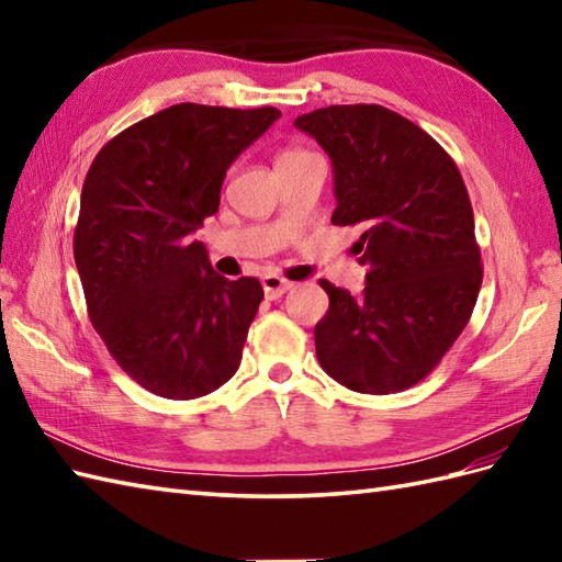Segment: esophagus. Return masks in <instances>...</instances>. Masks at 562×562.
I'll use <instances>...</instances> for the list:
<instances>
[{
    "label": "esophagus",
    "instance_id": "34e87169",
    "mask_svg": "<svg viewBox=\"0 0 562 562\" xmlns=\"http://www.w3.org/2000/svg\"><path fill=\"white\" fill-rule=\"evenodd\" d=\"M262 290H266L268 300H280L284 292L292 290V282L280 278V274H266V278H262Z\"/></svg>",
    "mask_w": 562,
    "mask_h": 562
}]
</instances>
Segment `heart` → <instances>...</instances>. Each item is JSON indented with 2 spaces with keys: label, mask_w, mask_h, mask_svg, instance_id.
Here are the masks:
<instances>
[{
  "label": "heart",
  "mask_w": 562,
  "mask_h": 562,
  "mask_svg": "<svg viewBox=\"0 0 562 562\" xmlns=\"http://www.w3.org/2000/svg\"><path fill=\"white\" fill-rule=\"evenodd\" d=\"M302 154H306V151H284V154H282V157L278 159V164H280V161H290V159H296V157H302Z\"/></svg>",
  "instance_id": "heart-1"
}]
</instances>
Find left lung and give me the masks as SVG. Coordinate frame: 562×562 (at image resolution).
<instances>
[{
  "label": "left lung",
  "mask_w": 562,
  "mask_h": 562,
  "mask_svg": "<svg viewBox=\"0 0 562 562\" xmlns=\"http://www.w3.org/2000/svg\"><path fill=\"white\" fill-rule=\"evenodd\" d=\"M333 161L330 222L360 226V296L321 280L330 306L314 328L326 374L357 393L415 386L469 324L483 266L457 164L423 127L376 103L300 115Z\"/></svg>",
  "instance_id": "1"
}]
</instances>
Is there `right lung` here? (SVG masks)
I'll return each mask as SVG.
<instances>
[{
  "label": "right lung",
  "mask_w": 562,
  "mask_h": 562,
  "mask_svg": "<svg viewBox=\"0 0 562 562\" xmlns=\"http://www.w3.org/2000/svg\"><path fill=\"white\" fill-rule=\"evenodd\" d=\"M280 115L178 103L105 142L83 178L75 262L89 318L157 396H207L241 364L262 288L214 272L195 232L220 210L226 169Z\"/></svg>",
  "instance_id": "right-lung-1"
}]
</instances>
